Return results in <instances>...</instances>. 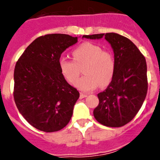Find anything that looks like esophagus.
Segmentation results:
<instances>
[{
	"instance_id": "1",
	"label": "esophagus",
	"mask_w": 160,
	"mask_h": 160,
	"mask_svg": "<svg viewBox=\"0 0 160 160\" xmlns=\"http://www.w3.org/2000/svg\"><path fill=\"white\" fill-rule=\"evenodd\" d=\"M87 97V94H83V93H80V98H84Z\"/></svg>"
}]
</instances>
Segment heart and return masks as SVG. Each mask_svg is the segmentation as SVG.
Returning <instances> with one entry per match:
<instances>
[{"instance_id":"1","label":"heart","mask_w":160,"mask_h":160,"mask_svg":"<svg viewBox=\"0 0 160 160\" xmlns=\"http://www.w3.org/2000/svg\"><path fill=\"white\" fill-rule=\"evenodd\" d=\"M73 60L61 58L58 67L62 75L70 84H75L82 67L85 75L78 81L77 86L84 91L106 87L111 82L115 73V61L111 53L91 42H84L72 52Z\"/></svg>"}]
</instances>
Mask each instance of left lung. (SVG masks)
I'll return each instance as SVG.
<instances>
[{
  "mask_svg": "<svg viewBox=\"0 0 160 160\" xmlns=\"http://www.w3.org/2000/svg\"><path fill=\"white\" fill-rule=\"evenodd\" d=\"M102 37L114 50L115 73L107 88L98 94L99 104L94 110V116L106 127L120 128L135 118L145 100L148 87L146 59L131 40L118 33L83 35L82 38Z\"/></svg>",
  "mask_w": 160,
  "mask_h": 160,
  "instance_id": "8db88e82",
  "label": "left lung"
}]
</instances>
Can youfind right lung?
Returning <instances> with one entry per match:
<instances>
[{"label": "right lung", "instance_id": "1", "mask_svg": "<svg viewBox=\"0 0 160 160\" xmlns=\"http://www.w3.org/2000/svg\"><path fill=\"white\" fill-rule=\"evenodd\" d=\"M78 38L62 33L41 36L28 46L14 69L13 98L19 112L38 130L64 128L73 114L79 92L61 73L58 61Z\"/></svg>", "mask_w": 160, "mask_h": 160}]
</instances>
